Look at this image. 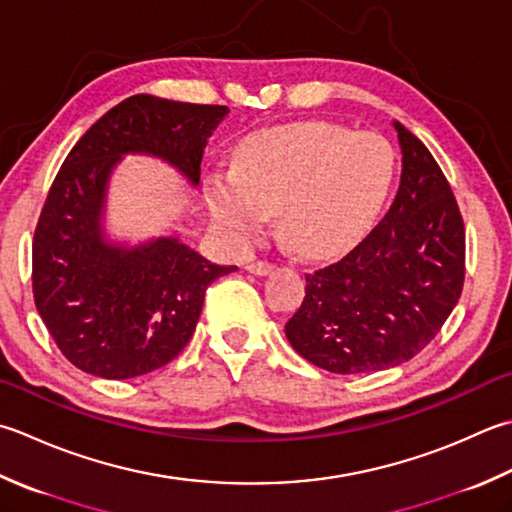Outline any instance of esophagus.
I'll return each instance as SVG.
<instances>
[{
    "label": "esophagus",
    "instance_id": "obj_1",
    "mask_svg": "<svg viewBox=\"0 0 512 512\" xmlns=\"http://www.w3.org/2000/svg\"><path fill=\"white\" fill-rule=\"evenodd\" d=\"M246 270H248V273L262 277V275H268L270 270H273V264H270V262H250L246 266Z\"/></svg>",
    "mask_w": 512,
    "mask_h": 512
}]
</instances>
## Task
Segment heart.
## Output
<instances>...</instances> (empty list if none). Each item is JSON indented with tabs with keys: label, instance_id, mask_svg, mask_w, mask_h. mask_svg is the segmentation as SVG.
Masks as SVG:
<instances>
[{
	"label": "heart",
	"instance_id": "b5f03b06",
	"mask_svg": "<svg viewBox=\"0 0 512 512\" xmlns=\"http://www.w3.org/2000/svg\"><path fill=\"white\" fill-rule=\"evenodd\" d=\"M397 170L377 133L328 122L264 128L242 139L233 170L206 179V208L233 248H250L277 213L279 235L304 257H328L362 237L384 208Z\"/></svg>",
	"mask_w": 512,
	"mask_h": 512
}]
</instances>
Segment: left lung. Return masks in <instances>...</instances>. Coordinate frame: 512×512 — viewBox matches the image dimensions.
<instances>
[{"instance_id":"8db88e82","label":"left lung","mask_w":512,"mask_h":512,"mask_svg":"<svg viewBox=\"0 0 512 512\" xmlns=\"http://www.w3.org/2000/svg\"><path fill=\"white\" fill-rule=\"evenodd\" d=\"M402 182L386 217L335 264L306 275L288 319L299 355L330 373L393 368L433 342L464 286L466 233L430 150L399 122Z\"/></svg>"}]
</instances>
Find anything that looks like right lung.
<instances>
[{
  "label": "right lung",
  "instance_id": "obj_1",
  "mask_svg": "<svg viewBox=\"0 0 512 512\" xmlns=\"http://www.w3.org/2000/svg\"><path fill=\"white\" fill-rule=\"evenodd\" d=\"M228 106L133 95L90 126L59 168L33 239V295L70 364L104 379L166 366L193 337L206 288L237 266L179 237L130 246L104 228L108 182L124 155H150L199 184L208 137Z\"/></svg>",
  "mask_w": 512,
  "mask_h": 512
}]
</instances>
